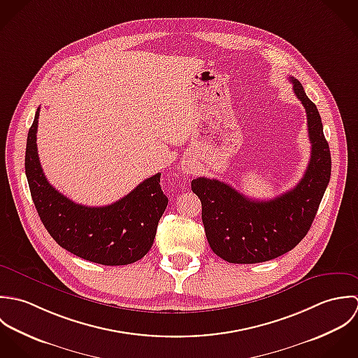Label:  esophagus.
<instances>
[{
    "label": "esophagus",
    "mask_w": 358,
    "mask_h": 358,
    "mask_svg": "<svg viewBox=\"0 0 358 358\" xmlns=\"http://www.w3.org/2000/svg\"><path fill=\"white\" fill-rule=\"evenodd\" d=\"M181 167H182V171H184V173H187V174H192V173H195V167L192 166V163H184Z\"/></svg>",
    "instance_id": "esophagus-1"
}]
</instances>
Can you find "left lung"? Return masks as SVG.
I'll use <instances>...</instances> for the list:
<instances>
[{
	"instance_id": "obj_1",
	"label": "left lung",
	"mask_w": 358,
	"mask_h": 358,
	"mask_svg": "<svg viewBox=\"0 0 358 358\" xmlns=\"http://www.w3.org/2000/svg\"><path fill=\"white\" fill-rule=\"evenodd\" d=\"M289 78L306 109L311 141L310 163L299 184L274 199L256 201L218 180L199 177L191 182L202 202L208 242L228 263H262L292 250L307 235L331 178V152L318 109L300 81Z\"/></svg>"
}]
</instances>
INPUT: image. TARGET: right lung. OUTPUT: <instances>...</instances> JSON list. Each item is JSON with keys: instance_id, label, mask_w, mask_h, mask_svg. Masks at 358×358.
<instances>
[{"instance_id": "right-lung-1", "label": "right lung", "mask_w": 358, "mask_h": 358, "mask_svg": "<svg viewBox=\"0 0 358 358\" xmlns=\"http://www.w3.org/2000/svg\"><path fill=\"white\" fill-rule=\"evenodd\" d=\"M38 115L40 108L27 134L24 169L34 206L50 235L68 252L92 263L126 266L143 259L169 202L160 187V173L112 205L74 203L44 176L36 143Z\"/></svg>"}]
</instances>
